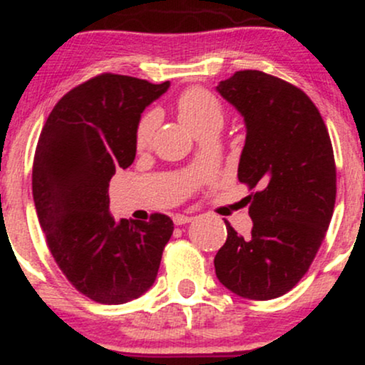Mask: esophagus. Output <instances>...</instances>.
Segmentation results:
<instances>
[{
  "mask_svg": "<svg viewBox=\"0 0 365 365\" xmlns=\"http://www.w3.org/2000/svg\"><path fill=\"white\" fill-rule=\"evenodd\" d=\"M192 220H194V217L187 216V215H175L173 216V223L175 225H187V223H190Z\"/></svg>",
  "mask_w": 365,
  "mask_h": 365,
  "instance_id": "obj_1",
  "label": "esophagus"
}]
</instances>
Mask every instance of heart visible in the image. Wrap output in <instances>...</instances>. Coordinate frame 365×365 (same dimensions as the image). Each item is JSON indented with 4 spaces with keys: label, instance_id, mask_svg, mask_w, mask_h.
Returning <instances> with one entry per match:
<instances>
[{
    "label": "heart",
    "instance_id": "b5f03b06",
    "mask_svg": "<svg viewBox=\"0 0 365 365\" xmlns=\"http://www.w3.org/2000/svg\"><path fill=\"white\" fill-rule=\"evenodd\" d=\"M178 115L183 125L199 135L204 130L212 127H221L223 123V106L211 92L204 89H190L180 98ZM159 115L158 111H149L142 116L135 132V145L139 149H145L154 135L158 127Z\"/></svg>",
    "mask_w": 365,
    "mask_h": 365
}]
</instances>
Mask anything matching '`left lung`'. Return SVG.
Segmentation results:
<instances>
[{"label":"left lung","mask_w":365,"mask_h":365,"mask_svg":"<svg viewBox=\"0 0 365 365\" xmlns=\"http://www.w3.org/2000/svg\"><path fill=\"white\" fill-rule=\"evenodd\" d=\"M216 91L245 123L238 180L259 188L249 195V238L225 221L228 237L215 257L216 276L238 297L271 300L307 273L333 216L329 133L307 94L273 75L242 70Z\"/></svg>","instance_id":"obj_1"}]
</instances>
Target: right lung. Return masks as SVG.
Segmentation results:
<instances>
[{"label": "right lung", "instance_id": "right-lung-1", "mask_svg": "<svg viewBox=\"0 0 365 365\" xmlns=\"http://www.w3.org/2000/svg\"><path fill=\"white\" fill-rule=\"evenodd\" d=\"M127 75L103 73L65 94L37 142L32 195L61 273L99 304L137 299L156 282L173 221L120 220L110 212V180L135 159L140 115L168 91Z\"/></svg>", "mask_w": 365, "mask_h": 365}]
</instances>
